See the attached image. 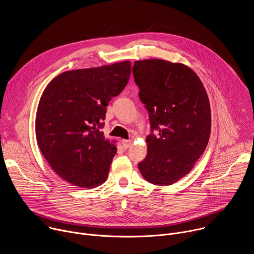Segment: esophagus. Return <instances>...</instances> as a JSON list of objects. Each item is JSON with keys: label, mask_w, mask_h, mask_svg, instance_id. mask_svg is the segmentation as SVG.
<instances>
[{"label": "esophagus", "mask_w": 254, "mask_h": 254, "mask_svg": "<svg viewBox=\"0 0 254 254\" xmlns=\"http://www.w3.org/2000/svg\"><path fill=\"white\" fill-rule=\"evenodd\" d=\"M123 146L125 149H128L129 146L131 144V140L130 139H123Z\"/></svg>", "instance_id": "esophagus-1"}]
</instances>
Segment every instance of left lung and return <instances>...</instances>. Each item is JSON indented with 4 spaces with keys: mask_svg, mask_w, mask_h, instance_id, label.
<instances>
[{
    "mask_svg": "<svg viewBox=\"0 0 254 254\" xmlns=\"http://www.w3.org/2000/svg\"><path fill=\"white\" fill-rule=\"evenodd\" d=\"M139 99L149 112L148 154L138 170L148 182L168 186L185 177L204 153L211 132L207 92L185 64L163 59L135 61Z\"/></svg>",
    "mask_w": 254,
    "mask_h": 254,
    "instance_id": "obj_1",
    "label": "left lung"
}]
</instances>
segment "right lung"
Masks as SVG:
<instances>
[{
    "instance_id": "add662e5",
    "label": "right lung",
    "mask_w": 254,
    "mask_h": 254,
    "mask_svg": "<svg viewBox=\"0 0 254 254\" xmlns=\"http://www.w3.org/2000/svg\"><path fill=\"white\" fill-rule=\"evenodd\" d=\"M130 61L65 71L51 80L36 115V137L53 171L68 183L94 188L105 182L117 154L101 128L106 106L126 87Z\"/></svg>"
}]
</instances>
